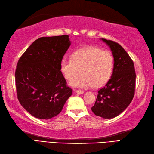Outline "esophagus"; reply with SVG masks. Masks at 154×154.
Segmentation results:
<instances>
[{"label":"esophagus","mask_w":154,"mask_h":154,"mask_svg":"<svg viewBox=\"0 0 154 154\" xmlns=\"http://www.w3.org/2000/svg\"><path fill=\"white\" fill-rule=\"evenodd\" d=\"M75 91L78 94H83L84 93V91L82 90H75Z\"/></svg>","instance_id":"1"}]
</instances>
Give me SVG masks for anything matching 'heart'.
Masks as SVG:
<instances>
[{"label":"heart","instance_id":"heart-1","mask_svg":"<svg viewBox=\"0 0 154 154\" xmlns=\"http://www.w3.org/2000/svg\"><path fill=\"white\" fill-rule=\"evenodd\" d=\"M113 66L114 58L110 51L92 46L75 51L72 58L63 57L60 64L61 72L67 80L81 70V74L70 82V86L79 88L103 86L110 80Z\"/></svg>","mask_w":154,"mask_h":154}]
</instances>
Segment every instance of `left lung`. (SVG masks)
Returning a JSON list of instances; mask_svg holds the SVG:
<instances>
[{
	"label": "left lung",
	"instance_id": "8db88e82",
	"mask_svg": "<svg viewBox=\"0 0 154 154\" xmlns=\"http://www.w3.org/2000/svg\"><path fill=\"white\" fill-rule=\"evenodd\" d=\"M107 44L114 58L111 78L97 92L91 107L94 113L103 119H112L120 115L131 103L134 95L136 73L131 58L117 42L101 39Z\"/></svg>",
	"mask_w": 154,
	"mask_h": 154
}]
</instances>
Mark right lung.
Returning <instances> with one entry per match:
<instances>
[{
	"instance_id": "right-lung-1",
	"label": "right lung",
	"mask_w": 154,
	"mask_h": 154,
	"mask_svg": "<svg viewBox=\"0 0 154 154\" xmlns=\"http://www.w3.org/2000/svg\"><path fill=\"white\" fill-rule=\"evenodd\" d=\"M68 37H40L17 64V96L22 107L37 119L47 120L59 115L72 94L60 69V61L70 45Z\"/></svg>"
}]
</instances>
